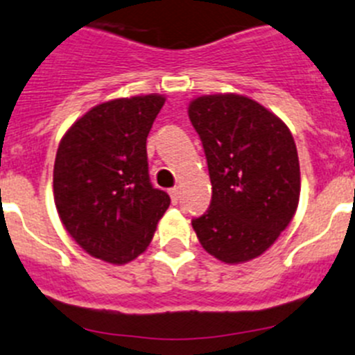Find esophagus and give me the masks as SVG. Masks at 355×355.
I'll return each mask as SVG.
<instances>
[{
    "instance_id": "1",
    "label": "esophagus",
    "mask_w": 355,
    "mask_h": 355,
    "mask_svg": "<svg viewBox=\"0 0 355 355\" xmlns=\"http://www.w3.org/2000/svg\"><path fill=\"white\" fill-rule=\"evenodd\" d=\"M170 198L173 202H178V198H180V189L178 187L170 189Z\"/></svg>"
}]
</instances>
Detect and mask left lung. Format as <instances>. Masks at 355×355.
<instances>
[{"label": "left lung", "instance_id": "obj_1", "mask_svg": "<svg viewBox=\"0 0 355 355\" xmlns=\"http://www.w3.org/2000/svg\"><path fill=\"white\" fill-rule=\"evenodd\" d=\"M211 180V202L192 218L201 246L225 263L269 250L300 198V163L288 126L243 95H205L189 105Z\"/></svg>", "mask_w": 355, "mask_h": 355}]
</instances>
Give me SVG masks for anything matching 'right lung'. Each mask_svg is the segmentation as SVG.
<instances>
[{
	"label": "right lung",
	"mask_w": 355,
	"mask_h": 355,
	"mask_svg": "<svg viewBox=\"0 0 355 355\" xmlns=\"http://www.w3.org/2000/svg\"><path fill=\"white\" fill-rule=\"evenodd\" d=\"M161 95L95 105L67 130L53 166V199L72 239L92 257L123 265L146 251L170 196L154 189L147 135Z\"/></svg>",
	"instance_id": "right-lung-1"
}]
</instances>
